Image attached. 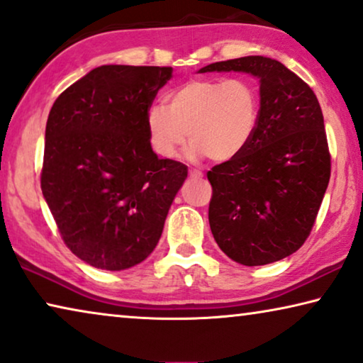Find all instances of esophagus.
<instances>
[{"instance_id":"34e87169","label":"esophagus","mask_w":363,"mask_h":363,"mask_svg":"<svg viewBox=\"0 0 363 363\" xmlns=\"http://www.w3.org/2000/svg\"><path fill=\"white\" fill-rule=\"evenodd\" d=\"M189 176H191L192 179H202L203 172L199 171V169H189Z\"/></svg>"}]
</instances>
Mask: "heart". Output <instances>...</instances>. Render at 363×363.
Listing matches in <instances>:
<instances>
[{"label":"heart","mask_w":363,"mask_h":363,"mask_svg":"<svg viewBox=\"0 0 363 363\" xmlns=\"http://www.w3.org/2000/svg\"><path fill=\"white\" fill-rule=\"evenodd\" d=\"M259 106V90L250 79H192L171 91L169 105L147 108L150 145L157 156L174 157L189 138L194 160L230 161L252 141Z\"/></svg>","instance_id":"1"}]
</instances>
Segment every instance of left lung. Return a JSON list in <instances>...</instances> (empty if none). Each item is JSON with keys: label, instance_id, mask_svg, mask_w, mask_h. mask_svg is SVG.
I'll use <instances>...</instances> for the list:
<instances>
[{"label": "left lung", "instance_id": "1", "mask_svg": "<svg viewBox=\"0 0 363 363\" xmlns=\"http://www.w3.org/2000/svg\"><path fill=\"white\" fill-rule=\"evenodd\" d=\"M259 79V120L248 146L207 172L208 223L223 253L245 267L293 255L313 230L330 179L324 116L311 86L278 60L248 55L199 72Z\"/></svg>", "mask_w": 363, "mask_h": 363}]
</instances>
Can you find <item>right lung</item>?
<instances>
[{"instance_id":"obj_1","label":"right lung","mask_w":363,"mask_h":363,"mask_svg":"<svg viewBox=\"0 0 363 363\" xmlns=\"http://www.w3.org/2000/svg\"><path fill=\"white\" fill-rule=\"evenodd\" d=\"M172 67L101 65L65 89L45 125L40 189L70 252L108 272L160 242L187 166L160 160L146 111Z\"/></svg>"}]
</instances>
